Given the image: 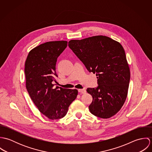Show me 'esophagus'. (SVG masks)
<instances>
[{"instance_id":"esophagus-1","label":"esophagus","mask_w":152,"mask_h":152,"mask_svg":"<svg viewBox=\"0 0 152 152\" xmlns=\"http://www.w3.org/2000/svg\"><path fill=\"white\" fill-rule=\"evenodd\" d=\"M78 92L81 94H85L86 92V89H78Z\"/></svg>"}]
</instances>
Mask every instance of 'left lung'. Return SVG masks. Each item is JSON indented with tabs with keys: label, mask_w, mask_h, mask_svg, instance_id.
I'll return each instance as SVG.
<instances>
[{
	"label": "left lung",
	"mask_w": 152,
	"mask_h": 152,
	"mask_svg": "<svg viewBox=\"0 0 152 152\" xmlns=\"http://www.w3.org/2000/svg\"><path fill=\"white\" fill-rule=\"evenodd\" d=\"M68 46L88 71L97 76L98 86L87 88L92 96V114L107 119L122 107L127 97L130 71L122 45L107 36L72 40Z\"/></svg>",
	"instance_id": "1"
}]
</instances>
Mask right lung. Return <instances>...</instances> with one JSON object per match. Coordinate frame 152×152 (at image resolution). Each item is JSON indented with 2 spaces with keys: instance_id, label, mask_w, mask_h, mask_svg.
Returning a JSON list of instances; mask_svg holds the SVG:
<instances>
[{
  "instance_id": "right-lung-1",
  "label": "right lung",
  "mask_w": 152,
  "mask_h": 152,
  "mask_svg": "<svg viewBox=\"0 0 152 152\" xmlns=\"http://www.w3.org/2000/svg\"><path fill=\"white\" fill-rule=\"evenodd\" d=\"M66 41L49 42L31 50L25 63L26 89L34 104L48 119L65 116L68 107L78 95L77 89L54 87L58 75L57 58L67 47Z\"/></svg>"
}]
</instances>
